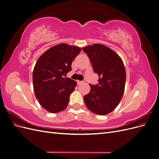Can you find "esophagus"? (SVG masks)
<instances>
[{
  "label": "esophagus",
  "mask_w": 159,
  "mask_h": 159,
  "mask_svg": "<svg viewBox=\"0 0 159 159\" xmlns=\"http://www.w3.org/2000/svg\"><path fill=\"white\" fill-rule=\"evenodd\" d=\"M77 83H78V85H81V84H83L84 82V81H77Z\"/></svg>",
  "instance_id": "obj_1"
}]
</instances>
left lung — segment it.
<instances>
[{"instance_id":"left-lung-1","label":"left lung","mask_w":159,"mask_h":159,"mask_svg":"<svg viewBox=\"0 0 159 159\" xmlns=\"http://www.w3.org/2000/svg\"><path fill=\"white\" fill-rule=\"evenodd\" d=\"M89 57L98 84H89L91 90L84 98L91 111L104 115L116 108L123 98L125 85V68L121 57L109 48L95 44L82 48Z\"/></svg>"}]
</instances>
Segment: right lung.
I'll return each instance as SVG.
<instances>
[{
    "instance_id": "1",
    "label": "right lung",
    "mask_w": 159,
    "mask_h": 159,
    "mask_svg": "<svg viewBox=\"0 0 159 159\" xmlns=\"http://www.w3.org/2000/svg\"><path fill=\"white\" fill-rule=\"evenodd\" d=\"M81 52L79 47L60 44L50 48L37 60L33 70V87L41 106L52 113L65 109L75 81L66 78L71 63Z\"/></svg>"
}]
</instances>
